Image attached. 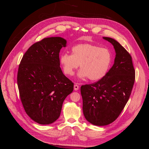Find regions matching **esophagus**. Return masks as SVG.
<instances>
[{
    "label": "esophagus",
    "mask_w": 149,
    "mask_h": 149,
    "mask_svg": "<svg viewBox=\"0 0 149 149\" xmlns=\"http://www.w3.org/2000/svg\"><path fill=\"white\" fill-rule=\"evenodd\" d=\"M74 89L75 90V91H77V90L79 89V86L78 84H74Z\"/></svg>",
    "instance_id": "1"
}]
</instances>
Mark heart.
Listing matches in <instances>:
<instances>
[{"mask_svg":"<svg viewBox=\"0 0 149 149\" xmlns=\"http://www.w3.org/2000/svg\"><path fill=\"white\" fill-rule=\"evenodd\" d=\"M112 61L111 53L106 48L91 43L76 45L71 49V55L63 53L60 62L65 74L71 76L80 65L78 76L97 81L104 77Z\"/></svg>","mask_w":149,"mask_h":149,"instance_id":"1","label":"heart"}]
</instances>
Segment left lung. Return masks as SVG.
<instances>
[{"label":"left lung","mask_w":149,"mask_h":149,"mask_svg":"<svg viewBox=\"0 0 149 149\" xmlns=\"http://www.w3.org/2000/svg\"><path fill=\"white\" fill-rule=\"evenodd\" d=\"M103 38L114 46V63L104 77L81 86L85 118L99 126L109 124L118 118L129 100L136 78L129 53L114 39Z\"/></svg>","instance_id":"1"}]
</instances>
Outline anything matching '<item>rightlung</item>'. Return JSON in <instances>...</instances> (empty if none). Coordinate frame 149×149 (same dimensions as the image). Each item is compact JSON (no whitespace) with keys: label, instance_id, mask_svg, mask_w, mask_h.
I'll use <instances>...</instances> for the list:
<instances>
[{"label":"right lung","instance_id":"1","mask_svg":"<svg viewBox=\"0 0 149 149\" xmlns=\"http://www.w3.org/2000/svg\"><path fill=\"white\" fill-rule=\"evenodd\" d=\"M66 41L45 38L33 44L22 57L17 73L20 97L25 111L40 124L54 123L74 84L63 74L59 53Z\"/></svg>","mask_w":149,"mask_h":149}]
</instances>
